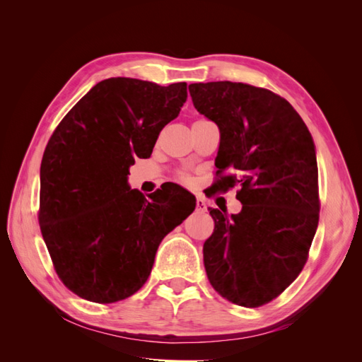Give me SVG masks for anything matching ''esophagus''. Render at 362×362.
I'll use <instances>...</instances> for the list:
<instances>
[{
  "mask_svg": "<svg viewBox=\"0 0 362 362\" xmlns=\"http://www.w3.org/2000/svg\"><path fill=\"white\" fill-rule=\"evenodd\" d=\"M196 208H198L199 211H205L206 210V202H205V198L201 194L196 196Z\"/></svg>",
  "mask_w": 362,
  "mask_h": 362,
  "instance_id": "obj_1",
  "label": "esophagus"
}]
</instances>
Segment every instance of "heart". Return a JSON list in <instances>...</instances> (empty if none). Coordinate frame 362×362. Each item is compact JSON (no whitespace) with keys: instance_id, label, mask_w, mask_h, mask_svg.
<instances>
[{"instance_id":"obj_1","label":"heart","mask_w":362,"mask_h":362,"mask_svg":"<svg viewBox=\"0 0 362 362\" xmlns=\"http://www.w3.org/2000/svg\"><path fill=\"white\" fill-rule=\"evenodd\" d=\"M178 180L181 181V182H184V184H190L192 182V180H190V177L187 173H178Z\"/></svg>"}]
</instances>
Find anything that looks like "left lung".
Instances as JSON below:
<instances>
[{
    "label": "left lung",
    "mask_w": 362,
    "mask_h": 362,
    "mask_svg": "<svg viewBox=\"0 0 362 362\" xmlns=\"http://www.w3.org/2000/svg\"><path fill=\"white\" fill-rule=\"evenodd\" d=\"M189 90L221 131L213 193L238 185L243 204L229 217L208 208L214 231L204 243L206 276L226 300L257 308L278 298L308 259L320 211L314 141L291 104L262 87L211 81Z\"/></svg>",
    "instance_id": "8db88e82"
}]
</instances>
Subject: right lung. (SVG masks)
<instances>
[{"mask_svg": "<svg viewBox=\"0 0 362 362\" xmlns=\"http://www.w3.org/2000/svg\"><path fill=\"white\" fill-rule=\"evenodd\" d=\"M187 84L108 78L62 119L40 164V233L60 281L80 298L113 303L139 291L161 240L194 210L164 185L146 199L127 182L180 115Z\"/></svg>", "mask_w": 362, "mask_h": 362, "instance_id": "1", "label": "right lung"}]
</instances>
